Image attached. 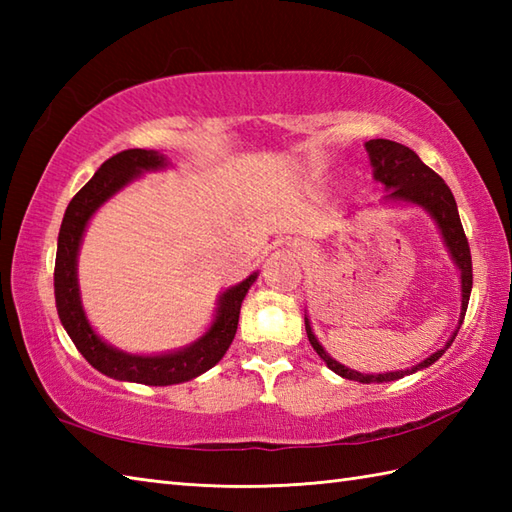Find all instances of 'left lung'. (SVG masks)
Instances as JSON below:
<instances>
[{"label":"left lung","mask_w":512,"mask_h":512,"mask_svg":"<svg viewBox=\"0 0 512 512\" xmlns=\"http://www.w3.org/2000/svg\"><path fill=\"white\" fill-rule=\"evenodd\" d=\"M365 149L369 154V160H372L374 178L383 182L389 189L387 200H402V202L418 204V206H422V209H427L433 220L438 222L442 237H444V244L449 246L451 257L455 259V264H458V268L462 270V312H460L462 314L460 325H462L466 308H469L471 288H473V262H471L469 239H466V235H464L458 204H455L451 189L447 187V182H444L436 171L424 165L416 151L405 147V145L394 143V140L374 138V140H369V143H365ZM458 330L453 332L451 341L436 354H431L427 361L413 365L411 369H402V372H387V374L374 376V374L354 372V369L336 363L334 358H330L328 352H325L319 345L317 336L312 334V328L306 319L308 341L314 350H317V354L323 358L325 365H328L332 372H336L339 376H343L347 380H358V383H387V380H398L402 376L418 372V369H422V367L433 365L444 352L449 350V345L453 343L455 336H458Z\"/></svg>","instance_id":"8db88e82"}]
</instances>
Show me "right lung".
Segmentation results:
<instances>
[{"label":"right lung","mask_w":512,"mask_h":512,"mask_svg":"<svg viewBox=\"0 0 512 512\" xmlns=\"http://www.w3.org/2000/svg\"><path fill=\"white\" fill-rule=\"evenodd\" d=\"M162 167H167L165 156L147 149H125L121 154L107 158L92 180L74 195L68 209H65L57 244V262H54V301H57V312L63 328L70 334L76 350L105 376L156 387L184 383V380L204 374L206 369H211L220 361L228 345L235 339L239 308H242L246 292L257 279L255 273L235 288H228L220 297V308H217L211 330L200 341L184 347L180 352L162 356H134L116 350V347L107 345L94 334L88 319H85L79 284H76V255H79L85 224H88L92 213L105 200H110L116 191H121L127 182H132L143 171Z\"/></svg>","instance_id":"obj_1"}]
</instances>
